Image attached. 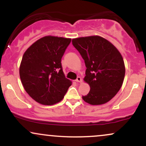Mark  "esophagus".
I'll list each match as a JSON object with an SVG mask.
<instances>
[{
  "label": "esophagus",
  "mask_w": 146,
  "mask_h": 146,
  "mask_svg": "<svg viewBox=\"0 0 146 146\" xmlns=\"http://www.w3.org/2000/svg\"><path fill=\"white\" fill-rule=\"evenodd\" d=\"M75 81H76V82H82V78L80 77H78L76 80H75Z\"/></svg>",
  "instance_id": "obj_1"
}]
</instances>
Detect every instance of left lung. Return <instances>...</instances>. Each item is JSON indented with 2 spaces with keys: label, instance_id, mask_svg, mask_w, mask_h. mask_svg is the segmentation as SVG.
Instances as JSON below:
<instances>
[{
  "label": "left lung",
  "instance_id": "obj_1",
  "mask_svg": "<svg viewBox=\"0 0 146 146\" xmlns=\"http://www.w3.org/2000/svg\"><path fill=\"white\" fill-rule=\"evenodd\" d=\"M72 44L86 65L84 80L90 91L82 99L91 105L109 102L118 93L125 76V65L121 53L114 45L98 36L75 38Z\"/></svg>",
  "mask_w": 146,
  "mask_h": 146
}]
</instances>
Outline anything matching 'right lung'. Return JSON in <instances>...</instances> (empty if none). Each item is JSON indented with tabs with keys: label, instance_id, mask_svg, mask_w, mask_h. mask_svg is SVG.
Listing matches in <instances>:
<instances>
[{
	"label": "right lung",
	"instance_id": "right-lung-1",
	"mask_svg": "<svg viewBox=\"0 0 146 146\" xmlns=\"http://www.w3.org/2000/svg\"><path fill=\"white\" fill-rule=\"evenodd\" d=\"M71 38L48 36L35 42L25 52L20 78L35 101L53 105L61 101L72 82L65 78L61 60Z\"/></svg>",
	"mask_w": 146,
	"mask_h": 146
}]
</instances>
